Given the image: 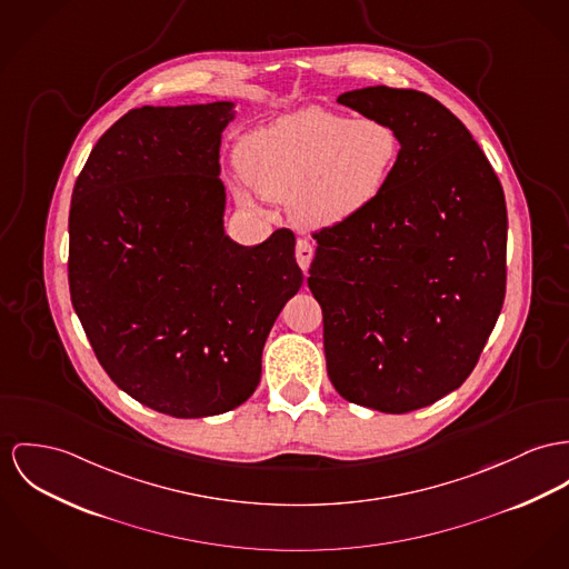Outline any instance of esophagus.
Here are the masks:
<instances>
[{
    "label": "esophagus",
    "mask_w": 569,
    "mask_h": 569,
    "mask_svg": "<svg viewBox=\"0 0 569 569\" xmlns=\"http://www.w3.org/2000/svg\"><path fill=\"white\" fill-rule=\"evenodd\" d=\"M295 253H297V262L303 268V272H307V268H309V263H311V258H313V247H311L307 240H299Z\"/></svg>",
    "instance_id": "1"
}]
</instances>
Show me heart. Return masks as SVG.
Instances as JSON below:
<instances>
[{
	"instance_id": "1",
	"label": "heart",
	"mask_w": 569,
	"mask_h": 569,
	"mask_svg": "<svg viewBox=\"0 0 569 569\" xmlns=\"http://www.w3.org/2000/svg\"><path fill=\"white\" fill-rule=\"evenodd\" d=\"M402 153L393 126L377 117L350 119L301 108L242 136L236 149L240 206L258 197L288 203L301 229H329L363 214L386 192Z\"/></svg>"
}]
</instances>
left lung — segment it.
I'll list each match as a JSON object with an SVG mask.
<instances>
[{"mask_svg":"<svg viewBox=\"0 0 569 569\" xmlns=\"http://www.w3.org/2000/svg\"><path fill=\"white\" fill-rule=\"evenodd\" d=\"M338 103L396 128L402 153L379 201L316 233L309 290L342 398L407 413L475 370L507 286L505 192L468 128L438 99L390 87Z\"/></svg>","mask_w":569,"mask_h":569,"instance_id":"1","label":"left lung"}]
</instances>
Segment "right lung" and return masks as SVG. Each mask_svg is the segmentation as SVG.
<instances>
[{
  "label": "right lung",
  "instance_id": "1",
  "mask_svg": "<svg viewBox=\"0 0 569 569\" xmlns=\"http://www.w3.org/2000/svg\"><path fill=\"white\" fill-rule=\"evenodd\" d=\"M236 101L133 108L76 181L69 288L108 377L160 413L242 405L266 338L303 286L295 233L244 247L224 233L220 136Z\"/></svg>",
  "mask_w": 569,
  "mask_h": 569
}]
</instances>
